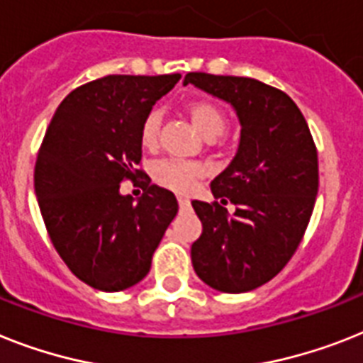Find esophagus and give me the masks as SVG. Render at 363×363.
<instances>
[{
    "mask_svg": "<svg viewBox=\"0 0 363 363\" xmlns=\"http://www.w3.org/2000/svg\"><path fill=\"white\" fill-rule=\"evenodd\" d=\"M178 203L182 211H187V209L191 208V200L185 199V196H178Z\"/></svg>",
    "mask_w": 363,
    "mask_h": 363,
    "instance_id": "obj_1",
    "label": "esophagus"
}]
</instances>
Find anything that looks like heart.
<instances>
[{"label":"heart","instance_id":"heart-1","mask_svg":"<svg viewBox=\"0 0 363 363\" xmlns=\"http://www.w3.org/2000/svg\"><path fill=\"white\" fill-rule=\"evenodd\" d=\"M187 113L191 116L193 124L199 128L200 133L206 139H215L218 135H223L226 130V115L213 101L196 100L191 101L187 106ZM160 128L161 116L157 111H150L145 116V121L140 122L139 140L140 146L145 150H155L160 143ZM203 176V167L193 161H174L164 160L154 167V179L155 184L164 189L176 191V193H187L196 184V179Z\"/></svg>","mask_w":363,"mask_h":363}]
</instances>
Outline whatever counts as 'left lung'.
<instances>
[{
	"label": "left lung",
	"mask_w": 363,
	"mask_h": 363,
	"mask_svg": "<svg viewBox=\"0 0 363 363\" xmlns=\"http://www.w3.org/2000/svg\"><path fill=\"white\" fill-rule=\"evenodd\" d=\"M189 83L232 104L241 122L238 154L211 182L215 202L193 200L203 228L191 247L194 272L217 291H252L304 238L319 189L315 143L295 101L274 86L203 72H189Z\"/></svg>",
	"instance_id": "8db88e82"
}]
</instances>
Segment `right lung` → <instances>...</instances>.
Masks as SVG:
<instances>
[{
	"mask_svg": "<svg viewBox=\"0 0 363 363\" xmlns=\"http://www.w3.org/2000/svg\"><path fill=\"white\" fill-rule=\"evenodd\" d=\"M179 77H100L72 91L48 125L35 164L38 208L62 262L94 289L139 284L178 213L174 194L137 167L140 122ZM124 179L143 184L137 203L120 194Z\"/></svg>",
	"mask_w": 363,
	"mask_h": 363,
	"instance_id": "add662e5",
	"label": "right lung"
}]
</instances>
